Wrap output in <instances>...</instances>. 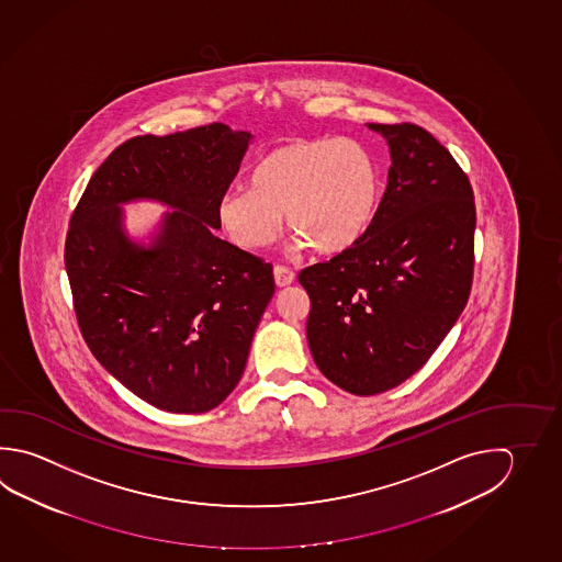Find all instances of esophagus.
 Returning <instances> with one entry per match:
<instances>
[{
	"mask_svg": "<svg viewBox=\"0 0 562 562\" xmlns=\"http://www.w3.org/2000/svg\"><path fill=\"white\" fill-rule=\"evenodd\" d=\"M277 286H289L295 281V273L289 267L276 266L273 269Z\"/></svg>",
	"mask_w": 562,
	"mask_h": 562,
	"instance_id": "34e87169",
	"label": "esophagus"
}]
</instances>
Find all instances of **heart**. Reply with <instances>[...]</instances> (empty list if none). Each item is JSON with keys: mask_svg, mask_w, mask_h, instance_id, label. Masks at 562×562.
Segmentation results:
<instances>
[{"mask_svg": "<svg viewBox=\"0 0 562 562\" xmlns=\"http://www.w3.org/2000/svg\"><path fill=\"white\" fill-rule=\"evenodd\" d=\"M382 178L367 146L350 138L295 140L263 156L251 188L235 186L217 202V222L235 245L266 249L291 232L318 254H340L374 222Z\"/></svg>", "mask_w": 562, "mask_h": 562, "instance_id": "heart-1", "label": "heart"}]
</instances>
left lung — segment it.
<instances>
[{
    "label": "left lung",
    "mask_w": 562,
    "mask_h": 562,
    "mask_svg": "<svg viewBox=\"0 0 562 562\" xmlns=\"http://www.w3.org/2000/svg\"><path fill=\"white\" fill-rule=\"evenodd\" d=\"M389 140V186L362 239L305 267L306 338L321 372L357 396L402 384L468 305L475 202L468 173L418 124H368Z\"/></svg>",
    "instance_id": "1"
}]
</instances>
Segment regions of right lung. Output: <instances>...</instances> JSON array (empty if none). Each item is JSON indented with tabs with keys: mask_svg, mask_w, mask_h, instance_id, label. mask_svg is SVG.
Segmentation results:
<instances>
[{
	"mask_svg": "<svg viewBox=\"0 0 562 562\" xmlns=\"http://www.w3.org/2000/svg\"><path fill=\"white\" fill-rule=\"evenodd\" d=\"M249 138L222 123L134 136L72 210L65 269L82 338L119 382L166 412L200 414L229 396L276 293L271 263L212 234ZM136 196L177 207L148 250L120 229L117 204Z\"/></svg>",
	"mask_w": 562,
	"mask_h": 562,
	"instance_id": "obj_1",
	"label": "right lung"
}]
</instances>
